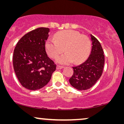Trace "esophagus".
Here are the masks:
<instances>
[{
  "label": "esophagus",
  "mask_w": 124,
  "mask_h": 124,
  "mask_svg": "<svg viewBox=\"0 0 124 124\" xmlns=\"http://www.w3.org/2000/svg\"><path fill=\"white\" fill-rule=\"evenodd\" d=\"M64 68V67L62 66H60V65H57L56 66V69H62Z\"/></svg>",
  "instance_id": "obj_1"
}]
</instances>
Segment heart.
Here are the masks:
<instances>
[{"label":"heart","mask_w":124,"mask_h":124,"mask_svg":"<svg viewBox=\"0 0 124 124\" xmlns=\"http://www.w3.org/2000/svg\"><path fill=\"white\" fill-rule=\"evenodd\" d=\"M55 39H48L45 43L46 50L48 55L55 59L64 50L65 54L56 59L57 62L68 64L74 62L81 64L84 62L90 52L91 44L86 35L73 30H62L54 35Z\"/></svg>","instance_id":"b5f03b06"}]
</instances>
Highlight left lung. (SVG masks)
Returning <instances> with one entry per match:
<instances>
[{
  "mask_svg": "<svg viewBox=\"0 0 124 124\" xmlns=\"http://www.w3.org/2000/svg\"><path fill=\"white\" fill-rule=\"evenodd\" d=\"M92 48L89 57L79 65L73 67V74L69 79L71 85L78 90L89 89L101 77L104 64L102 47L98 40L90 35Z\"/></svg>",
  "mask_w": 124,
  "mask_h": 124,
  "instance_id": "obj_1",
  "label": "left lung"
}]
</instances>
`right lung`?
I'll list each match as a JSON object with an SVG mask.
<instances>
[{"instance_id": "1", "label": "right lung", "mask_w": 124, "mask_h": 124, "mask_svg": "<svg viewBox=\"0 0 124 124\" xmlns=\"http://www.w3.org/2000/svg\"><path fill=\"white\" fill-rule=\"evenodd\" d=\"M50 29L39 28L23 35L15 47L13 65L21 85L36 90L48 84L56 65L47 56L45 43Z\"/></svg>"}]
</instances>
